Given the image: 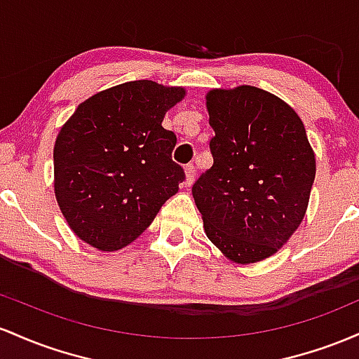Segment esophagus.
Instances as JSON below:
<instances>
[{"label":"esophagus","mask_w":359,"mask_h":359,"mask_svg":"<svg viewBox=\"0 0 359 359\" xmlns=\"http://www.w3.org/2000/svg\"><path fill=\"white\" fill-rule=\"evenodd\" d=\"M193 180H195V166H193V164H188V166L184 168V184L190 187Z\"/></svg>","instance_id":"esophagus-1"}]
</instances>
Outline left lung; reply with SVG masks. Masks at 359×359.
<instances>
[{
  "label": "left lung",
  "mask_w": 359,
  "mask_h": 359,
  "mask_svg": "<svg viewBox=\"0 0 359 359\" xmlns=\"http://www.w3.org/2000/svg\"><path fill=\"white\" fill-rule=\"evenodd\" d=\"M213 166L193 184L203 229L236 264L276 255L299 229L316 180V154L297 111L256 86L205 95Z\"/></svg>",
  "instance_id": "1"
}]
</instances>
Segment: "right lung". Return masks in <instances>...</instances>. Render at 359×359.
I'll return each mask as SVG.
<instances>
[{"label":"right lung","mask_w":359,"mask_h":359,"mask_svg":"<svg viewBox=\"0 0 359 359\" xmlns=\"http://www.w3.org/2000/svg\"><path fill=\"white\" fill-rule=\"evenodd\" d=\"M183 86L116 84L78 104L54 144V193L76 237L102 252L134 243L184 180L164 115Z\"/></svg>","instance_id":"1"}]
</instances>
